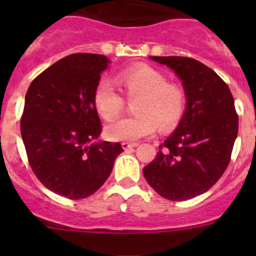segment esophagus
Instances as JSON below:
<instances>
[{
  "instance_id": "1",
  "label": "esophagus",
  "mask_w": 256,
  "mask_h": 256,
  "mask_svg": "<svg viewBox=\"0 0 256 256\" xmlns=\"http://www.w3.org/2000/svg\"><path fill=\"white\" fill-rule=\"evenodd\" d=\"M138 144H136V142H122V148H124V150H130V148H136Z\"/></svg>"
}]
</instances>
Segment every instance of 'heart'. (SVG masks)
Masks as SVG:
<instances>
[{"label": "heart", "instance_id": "b5f03b06", "mask_svg": "<svg viewBox=\"0 0 256 256\" xmlns=\"http://www.w3.org/2000/svg\"><path fill=\"white\" fill-rule=\"evenodd\" d=\"M116 83L126 100H137V116L108 124L105 133L112 141H137L154 134L158 126L170 130L186 112V90L180 83L166 80V76L155 68L136 65L122 70ZM94 105L98 115L110 122L123 114L126 100L108 80H100L94 88Z\"/></svg>", "mask_w": 256, "mask_h": 256}]
</instances>
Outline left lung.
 <instances>
[{"mask_svg":"<svg viewBox=\"0 0 256 256\" xmlns=\"http://www.w3.org/2000/svg\"><path fill=\"white\" fill-rule=\"evenodd\" d=\"M151 58L182 79L187 108L176 132L144 168V176L164 198L190 200L212 188L230 164L238 132L234 96L214 70L195 58Z\"/></svg>","mask_w":256,"mask_h":256,"instance_id":"1","label":"left lung"}]
</instances>
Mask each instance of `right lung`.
<instances>
[{"mask_svg":"<svg viewBox=\"0 0 256 256\" xmlns=\"http://www.w3.org/2000/svg\"><path fill=\"white\" fill-rule=\"evenodd\" d=\"M108 58L73 54L44 70L30 83L20 132L32 170L40 182L70 200L102 186L123 151L119 142L91 144L102 130L94 92Z\"/></svg>","mask_w":256,"mask_h":256,"instance_id":"obj_1","label":"right lung"}]
</instances>
